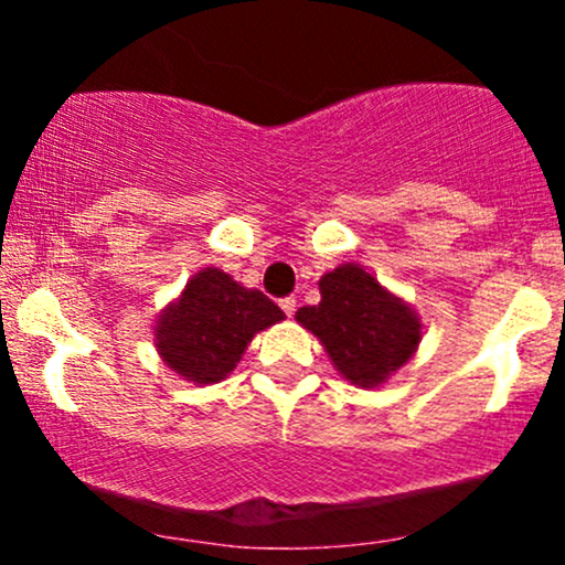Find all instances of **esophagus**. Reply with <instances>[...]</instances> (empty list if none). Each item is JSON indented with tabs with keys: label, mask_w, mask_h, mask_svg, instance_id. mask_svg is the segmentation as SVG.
Listing matches in <instances>:
<instances>
[{
	"label": "esophagus",
	"mask_w": 565,
	"mask_h": 565,
	"mask_svg": "<svg viewBox=\"0 0 565 565\" xmlns=\"http://www.w3.org/2000/svg\"><path fill=\"white\" fill-rule=\"evenodd\" d=\"M281 310H284V313H287V316L295 313V310H297V300H295V297H284V300H281Z\"/></svg>",
	"instance_id": "1"
}]
</instances>
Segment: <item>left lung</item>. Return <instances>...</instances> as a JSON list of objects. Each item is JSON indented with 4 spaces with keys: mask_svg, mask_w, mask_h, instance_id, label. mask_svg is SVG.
Instances as JSON below:
<instances>
[{
    "mask_svg": "<svg viewBox=\"0 0 565 565\" xmlns=\"http://www.w3.org/2000/svg\"><path fill=\"white\" fill-rule=\"evenodd\" d=\"M319 289L321 302L305 305L295 319L319 337L329 361L350 385H385L417 353L425 334L423 319L364 265H337L321 276Z\"/></svg>",
    "mask_w": 565,
    "mask_h": 565,
    "instance_id": "obj_1",
    "label": "left lung"
}]
</instances>
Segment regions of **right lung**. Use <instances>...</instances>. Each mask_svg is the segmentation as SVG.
Here are the masks:
<instances>
[{
    "mask_svg": "<svg viewBox=\"0 0 565 565\" xmlns=\"http://www.w3.org/2000/svg\"><path fill=\"white\" fill-rule=\"evenodd\" d=\"M260 289H246L225 270L201 268L157 316L153 345L167 369L193 385H215L242 361L252 337L284 321Z\"/></svg>",
    "mask_w": 565,
    "mask_h": 565,
    "instance_id": "add662e5",
    "label": "right lung"
}]
</instances>
